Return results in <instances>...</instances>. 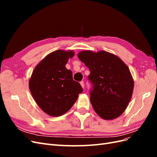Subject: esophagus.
<instances>
[{"label": "esophagus", "instance_id": "esophagus-1", "mask_svg": "<svg viewBox=\"0 0 157 157\" xmlns=\"http://www.w3.org/2000/svg\"><path fill=\"white\" fill-rule=\"evenodd\" d=\"M80 85H81V86L82 87V88H84V82L83 81H81L80 82Z\"/></svg>", "mask_w": 157, "mask_h": 157}]
</instances>
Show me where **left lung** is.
Returning a JSON list of instances; mask_svg holds the SVG:
<instances>
[{
  "instance_id": "8db88e82",
  "label": "left lung",
  "mask_w": 157,
  "mask_h": 157,
  "mask_svg": "<svg viewBox=\"0 0 157 157\" xmlns=\"http://www.w3.org/2000/svg\"><path fill=\"white\" fill-rule=\"evenodd\" d=\"M78 58L90 69L88 79L93 88L90 101L94 111L105 120L120 117L132 96L134 79L120 58L106 51L84 50Z\"/></svg>"
}]
</instances>
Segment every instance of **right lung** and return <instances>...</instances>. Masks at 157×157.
<instances>
[{"label": "right lung", "mask_w": 157, "mask_h": 157, "mask_svg": "<svg viewBox=\"0 0 157 157\" xmlns=\"http://www.w3.org/2000/svg\"><path fill=\"white\" fill-rule=\"evenodd\" d=\"M73 50H58L47 55L37 64L29 81L32 96L39 107L51 117L67 113L77 100L83 89L73 79L65 67Z\"/></svg>", "instance_id": "obj_1"}]
</instances>
